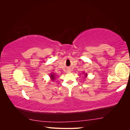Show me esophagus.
Masks as SVG:
<instances>
[{"mask_svg":"<svg viewBox=\"0 0 130 130\" xmlns=\"http://www.w3.org/2000/svg\"><path fill=\"white\" fill-rule=\"evenodd\" d=\"M69 72H70V70H69Z\"/></svg>","mask_w":130,"mask_h":130,"instance_id":"1","label":"esophagus"}]
</instances>
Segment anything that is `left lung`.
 <instances>
[{"label":"left lung","mask_w":130,"mask_h":130,"mask_svg":"<svg viewBox=\"0 0 130 130\" xmlns=\"http://www.w3.org/2000/svg\"><path fill=\"white\" fill-rule=\"evenodd\" d=\"M83 74H84V76H85V78H87V76H88V74L86 73H83Z\"/></svg>","instance_id":"obj_1"}]
</instances>
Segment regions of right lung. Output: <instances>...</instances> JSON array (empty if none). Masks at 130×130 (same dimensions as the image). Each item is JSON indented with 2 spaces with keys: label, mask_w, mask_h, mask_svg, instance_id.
<instances>
[{
  "label": "right lung",
  "mask_w": 130,
  "mask_h": 130,
  "mask_svg": "<svg viewBox=\"0 0 130 130\" xmlns=\"http://www.w3.org/2000/svg\"><path fill=\"white\" fill-rule=\"evenodd\" d=\"M50 77V79H51V81H54L55 80V79H56V75H55V73H52L50 74V75H49Z\"/></svg>",
  "instance_id": "1"
}]
</instances>
